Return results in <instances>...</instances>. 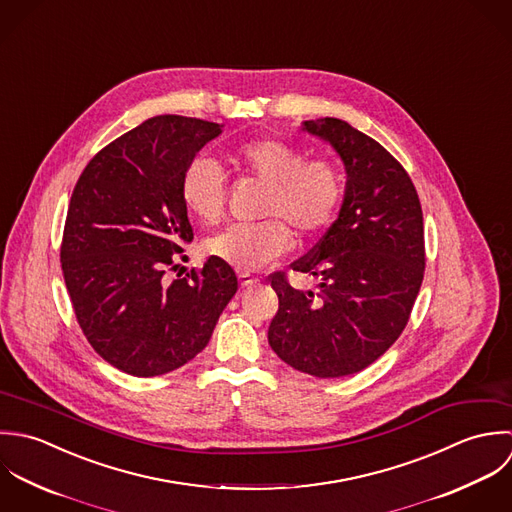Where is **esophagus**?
Masks as SVG:
<instances>
[{"instance_id":"1","label":"esophagus","mask_w":512,"mask_h":512,"mask_svg":"<svg viewBox=\"0 0 512 512\" xmlns=\"http://www.w3.org/2000/svg\"><path fill=\"white\" fill-rule=\"evenodd\" d=\"M257 283V279L253 277V275H249V273H239V285L241 287H251V285H255Z\"/></svg>"}]
</instances>
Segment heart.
Instances as JSON below:
<instances>
[{
	"label": "heart",
	"mask_w": 512,
	"mask_h": 512,
	"mask_svg": "<svg viewBox=\"0 0 512 512\" xmlns=\"http://www.w3.org/2000/svg\"><path fill=\"white\" fill-rule=\"evenodd\" d=\"M227 160L241 174L265 184L259 223H235L205 241V251L223 263L253 271L279 259L291 231L310 237L328 227L344 202V174L328 158L307 160L305 152L279 138H257L235 146ZM184 207L205 225L215 223L225 202V178L209 158H194L180 182Z\"/></svg>",
	"instance_id": "1"
}]
</instances>
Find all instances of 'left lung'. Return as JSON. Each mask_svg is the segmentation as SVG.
I'll return each instance as SVG.
<instances>
[{
  "label": "left lung",
  "instance_id": "8db88e82",
  "mask_svg": "<svg viewBox=\"0 0 512 512\" xmlns=\"http://www.w3.org/2000/svg\"><path fill=\"white\" fill-rule=\"evenodd\" d=\"M346 168L338 219L291 269L318 281L295 289L273 273L279 310L269 344L299 372L342 378L376 362L402 334L425 271L423 213L404 166L340 118L305 120Z\"/></svg>",
  "mask_w": 512,
  "mask_h": 512
}]
</instances>
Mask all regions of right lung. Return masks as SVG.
Returning a JSON list of instances; mask_svg holds the SVG:
<instances>
[{
  "instance_id": "right-lung-1",
  "label": "right lung",
  "mask_w": 512,
  "mask_h": 512,
  "mask_svg": "<svg viewBox=\"0 0 512 512\" xmlns=\"http://www.w3.org/2000/svg\"><path fill=\"white\" fill-rule=\"evenodd\" d=\"M219 132L200 118H148L104 146L73 190L61 243L65 285L89 344L130 376H160L196 358L237 293L235 271L217 257L164 281L194 239L182 174Z\"/></svg>"
}]
</instances>
